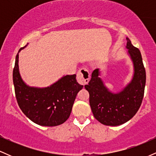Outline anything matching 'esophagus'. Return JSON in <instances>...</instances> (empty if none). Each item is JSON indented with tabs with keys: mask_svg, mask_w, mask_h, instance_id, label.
<instances>
[{
	"mask_svg": "<svg viewBox=\"0 0 156 156\" xmlns=\"http://www.w3.org/2000/svg\"><path fill=\"white\" fill-rule=\"evenodd\" d=\"M89 78H90V75L88 69L86 68H81L77 73V80L80 84L83 85L87 84L89 82Z\"/></svg>",
	"mask_w": 156,
	"mask_h": 156,
	"instance_id": "1",
	"label": "esophagus"
}]
</instances>
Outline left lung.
Returning <instances> with one entry per match:
<instances>
[{"mask_svg": "<svg viewBox=\"0 0 156 156\" xmlns=\"http://www.w3.org/2000/svg\"><path fill=\"white\" fill-rule=\"evenodd\" d=\"M126 48L133 66L130 81L117 92H112L100 78L101 71L95 69L92 78L84 86L89 93V104L93 115L105 125L117 126L129 121L140 108L144 97L146 72L140 51L127 37Z\"/></svg>", "mask_w": 156, "mask_h": 156, "instance_id": "obj_1", "label": "left lung"}]
</instances>
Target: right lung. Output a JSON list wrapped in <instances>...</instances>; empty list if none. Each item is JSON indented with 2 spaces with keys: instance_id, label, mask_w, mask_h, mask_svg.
<instances>
[{
  "instance_id": "right-lung-1",
  "label": "right lung",
  "mask_w": 156,
  "mask_h": 156,
  "mask_svg": "<svg viewBox=\"0 0 156 156\" xmlns=\"http://www.w3.org/2000/svg\"><path fill=\"white\" fill-rule=\"evenodd\" d=\"M19 50L13 69V83L17 103L23 114L42 126L53 127L69 118L76 95L83 86L77 82L76 75L64 76L43 88L30 87L23 81L19 71Z\"/></svg>"
}]
</instances>
